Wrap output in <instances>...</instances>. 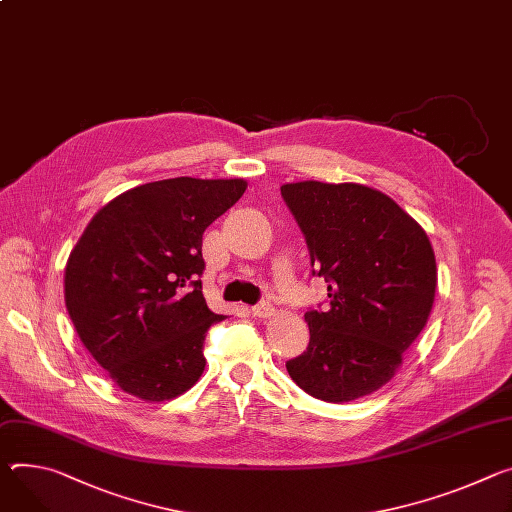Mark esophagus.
<instances>
[{
    "mask_svg": "<svg viewBox=\"0 0 512 512\" xmlns=\"http://www.w3.org/2000/svg\"><path fill=\"white\" fill-rule=\"evenodd\" d=\"M251 312H253L255 316H259V318H269V316H273L275 308H273L269 302H259L257 306L251 308Z\"/></svg>",
    "mask_w": 512,
    "mask_h": 512,
    "instance_id": "esophagus-1",
    "label": "esophagus"
}]
</instances>
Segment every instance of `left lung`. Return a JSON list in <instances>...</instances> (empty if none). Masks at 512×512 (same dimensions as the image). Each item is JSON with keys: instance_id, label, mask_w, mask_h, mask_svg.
<instances>
[{"instance_id": "obj_1", "label": "left lung", "mask_w": 512, "mask_h": 512, "mask_svg": "<svg viewBox=\"0 0 512 512\" xmlns=\"http://www.w3.org/2000/svg\"><path fill=\"white\" fill-rule=\"evenodd\" d=\"M312 271L329 284L324 312L304 314L306 351L286 363L310 396L343 404L374 394L402 365L435 302L437 263L425 228L361 183H284Z\"/></svg>"}]
</instances>
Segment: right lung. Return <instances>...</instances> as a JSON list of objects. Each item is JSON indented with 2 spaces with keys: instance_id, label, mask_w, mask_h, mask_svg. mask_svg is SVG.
Segmentation results:
<instances>
[{
  "instance_id": "1",
  "label": "right lung",
  "mask_w": 512,
  "mask_h": 512,
  "mask_svg": "<svg viewBox=\"0 0 512 512\" xmlns=\"http://www.w3.org/2000/svg\"><path fill=\"white\" fill-rule=\"evenodd\" d=\"M245 179L138 185L96 212L65 265V306L91 353L130 396L165 402L204 374L206 331L224 320L202 294L204 230Z\"/></svg>"
}]
</instances>
